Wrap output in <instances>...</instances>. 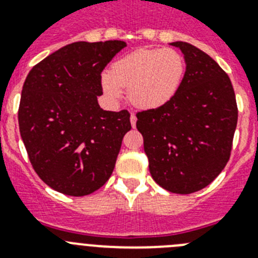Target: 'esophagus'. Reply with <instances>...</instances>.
<instances>
[{
  "mask_svg": "<svg viewBox=\"0 0 258 258\" xmlns=\"http://www.w3.org/2000/svg\"><path fill=\"white\" fill-rule=\"evenodd\" d=\"M131 122H132V126L136 127V124H137V116L134 115V113H132V115H131Z\"/></svg>",
  "mask_w": 258,
  "mask_h": 258,
  "instance_id": "esophagus-1",
  "label": "esophagus"
}]
</instances>
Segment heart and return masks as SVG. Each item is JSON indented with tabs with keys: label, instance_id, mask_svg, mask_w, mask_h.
Returning a JSON list of instances; mask_svg holds the SVG:
<instances>
[{
	"label": "heart",
	"instance_id": "1",
	"mask_svg": "<svg viewBox=\"0 0 258 258\" xmlns=\"http://www.w3.org/2000/svg\"><path fill=\"white\" fill-rule=\"evenodd\" d=\"M186 61L174 49L142 47L125 54L102 76V88L109 99L127 88L129 101L138 108L152 109L169 102L181 88Z\"/></svg>",
	"mask_w": 258,
	"mask_h": 258
}]
</instances>
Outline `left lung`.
<instances>
[{"label":"left lung","instance_id":"obj_1","mask_svg":"<svg viewBox=\"0 0 258 258\" xmlns=\"http://www.w3.org/2000/svg\"><path fill=\"white\" fill-rule=\"evenodd\" d=\"M181 88L164 106L137 112L152 178L174 194L207 187L226 166L238 122L230 77L208 54L187 42Z\"/></svg>","mask_w":258,"mask_h":258}]
</instances>
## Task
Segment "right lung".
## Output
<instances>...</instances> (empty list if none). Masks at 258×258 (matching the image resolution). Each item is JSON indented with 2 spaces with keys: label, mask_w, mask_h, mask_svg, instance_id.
I'll list each match as a JSON object with an SVG mask.
<instances>
[{
  "label": "right lung",
  "mask_w": 258,
  "mask_h": 258,
  "mask_svg": "<svg viewBox=\"0 0 258 258\" xmlns=\"http://www.w3.org/2000/svg\"><path fill=\"white\" fill-rule=\"evenodd\" d=\"M124 41L74 42L29 71L18 121L29 161L47 186L71 197L101 188L111 177L131 113L103 111L102 71Z\"/></svg>",
  "instance_id": "1"
}]
</instances>
